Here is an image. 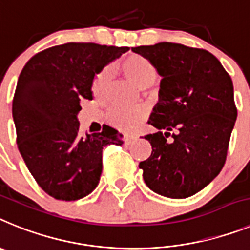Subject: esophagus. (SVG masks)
Instances as JSON below:
<instances>
[{
  "label": "esophagus",
  "instance_id": "1",
  "mask_svg": "<svg viewBox=\"0 0 250 250\" xmlns=\"http://www.w3.org/2000/svg\"><path fill=\"white\" fill-rule=\"evenodd\" d=\"M136 138H137V136H136V134H127V136H125V142L127 143V145H129V143L133 142Z\"/></svg>",
  "mask_w": 250,
  "mask_h": 250
}]
</instances>
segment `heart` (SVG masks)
Returning <instances> with one entry per match:
<instances>
[{
	"mask_svg": "<svg viewBox=\"0 0 250 250\" xmlns=\"http://www.w3.org/2000/svg\"><path fill=\"white\" fill-rule=\"evenodd\" d=\"M121 69L128 79L140 88L151 86L157 79L158 70L156 65L145 55L129 54L121 62ZM112 78L109 68H103L93 79L92 90L95 97L104 95ZM147 109L142 105L132 108L114 107L108 113V121L122 131H133L146 118Z\"/></svg>",
	"mask_w": 250,
	"mask_h": 250,
	"instance_id": "heart-1",
	"label": "heart"
}]
</instances>
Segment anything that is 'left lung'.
<instances>
[{"label": "left lung", "mask_w": 250, "mask_h": 250, "mask_svg": "<svg viewBox=\"0 0 250 250\" xmlns=\"http://www.w3.org/2000/svg\"><path fill=\"white\" fill-rule=\"evenodd\" d=\"M132 51L147 56L162 77L148 121L157 132L145 136L152 153L140 162L143 180L162 196H192L227 160L238 114L231 78L208 50L158 42Z\"/></svg>", "instance_id": "obj_1"}]
</instances>
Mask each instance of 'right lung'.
Instances as JSON below:
<instances>
[{
    "mask_svg": "<svg viewBox=\"0 0 250 250\" xmlns=\"http://www.w3.org/2000/svg\"><path fill=\"white\" fill-rule=\"evenodd\" d=\"M128 50L68 42L38 53L21 71L12 101L17 147L35 181L56 200L90 194L101 179L103 147L123 143L109 125L82 136L77 114L80 102L93 99L95 74Z\"/></svg>",
    "mask_w": 250,
    "mask_h": 250,
    "instance_id": "add662e5",
    "label": "right lung"
}]
</instances>
